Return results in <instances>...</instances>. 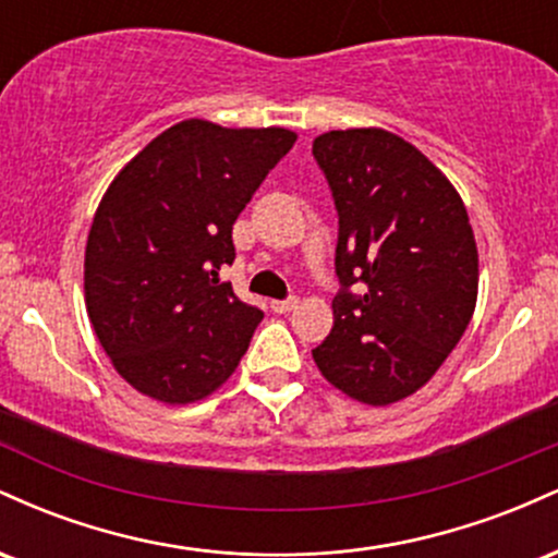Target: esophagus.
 <instances>
[{"instance_id":"esophagus-1","label":"esophagus","mask_w":558,"mask_h":558,"mask_svg":"<svg viewBox=\"0 0 558 558\" xmlns=\"http://www.w3.org/2000/svg\"><path fill=\"white\" fill-rule=\"evenodd\" d=\"M299 306V299L291 296V299H283V301H270V310L278 312V315H286V312L296 310Z\"/></svg>"}]
</instances>
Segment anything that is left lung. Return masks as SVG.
Here are the masks:
<instances>
[{"mask_svg":"<svg viewBox=\"0 0 558 558\" xmlns=\"http://www.w3.org/2000/svg\"><path fill=\"white\" fill-rule=\"evenodd\" d=\"M312 155L338 209L332 330L315 364L349 399L417 393L457 349L477 304V243L451 181L383 128L328 131ZM365 286V296L348 288Z\"/></svg>","mask_w":558,"mask_h":558,"instance_id":"1","label":"left lung"}]
</instances>
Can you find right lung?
<instances>
[{"mask_svg": "<svg viewBox=\"0 0 558 558\" xmlns=\"http://www.w3.org/2000/svg\"><path fill=\"white\" fill-rule=\"evenodd\" d=\"M296 144L286 128L183 120L151 138L96 207L83 262L86 312L128 386L194 403L239 367L262 323L222 283L233 222Z\"/></svg>", "mask_w": 558, "mask_h": 558, "instance_id": "add662e5", "label": "right lung"}]
</instances>
